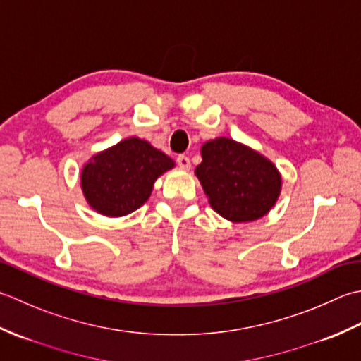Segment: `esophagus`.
Instances as JSON below:
<instances>
[{
  "instance_id": "esophagus-1",
  "label": "esophagus",
  "mask_w": 361,
  "mask_h": 361,
  "mask_svg": "<svg viewBox=\"0 0 361 361\" xmlns=\"http://www.w3.org/2000/svg\"><path fill=\"white\" fill-rule=\"evenodd\" d=\"M178 165L182 168V170H188V168H190V159L187 156H183V154H180V156L178 157Z\"/></svg>"
}]
</instances>
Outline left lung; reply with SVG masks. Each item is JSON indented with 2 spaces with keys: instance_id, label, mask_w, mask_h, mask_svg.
<instances>
[{
  "instance_id": "left-lung-1",
  "label": "left lung",
  "mask_w": 361,
  "mask_h": 361,
  "mask_svg": "<svg viewBox=\"0 0 361 361\" xmlns=\"http://www.w3.org/2000/svg\"><path fill=\"white\" fill-rule=\"evenodd\" d=\"M196 176L212 209L233 223L255 221L267 215L281 195L277 168L262 154L231 138L202 146Z\"/></svg>"
}]
</instances>
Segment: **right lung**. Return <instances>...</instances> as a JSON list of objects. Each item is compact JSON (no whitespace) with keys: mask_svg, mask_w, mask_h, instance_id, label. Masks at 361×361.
Wrapping results in <instances>:
<instances>
[{"mask_svg":"<svg viewBox=\"0 0 361 361\" xmlns=\"http://www.w3.org/2000/svg\"><path fill=\"white\" fill-rule=\"evenodd\" d=\"M173 166L166 154L132 137L88 160L80 185L87 202L101 215L124 216L146 202L154 182Z\"/></svg>","mask_w":361,"mask_h":361,"instance_id":"1","label":"right lung"}]
</instances>
